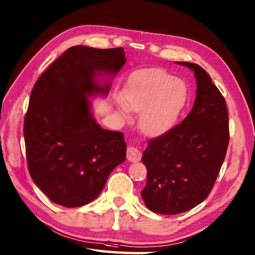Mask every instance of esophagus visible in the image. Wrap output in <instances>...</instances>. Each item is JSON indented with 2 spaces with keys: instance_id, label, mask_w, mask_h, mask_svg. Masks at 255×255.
<instances>
[{
  "instance_id": "34e87169",
  "label": "esophagus",
  "mask_w": 255,
  "mask_h": 255,
  "mask_svg": "<svg viewBox=\"0 0 255 255\" xmlns=\"http://www.w3.org/2000/svg\"><path fill=\"white\" fill-rule=\"evenodd\" d=\"M127 158L131 162H136V161H139L141 159V152L137 148L128 147L127 151Z\"/></svg>"
}]
</instances>
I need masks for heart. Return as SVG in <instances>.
Listing matches in <instances>:
<instances>
[{
    "mask_svg": "<svg viewBox=\"0 0 255 255\" xmlns=\"http://www.w3.org/2000/svg\"><path fill=\"white\" fill-rule=\"evenodd\" d=\"M187 99V88L182 80L163 69H148L131 77L123 92L124 106L120 113L128 118V110L139 114V128L147 135L162 133L175 122Z\"/></svg>",
    "mask_w": 255,
    "mask_h": 255,
    "instance_id": "obj_1",
    "label": "heart"
}]
</instances>
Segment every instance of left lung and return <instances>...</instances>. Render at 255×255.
<instances>
[{"instance_id": "8db88e82", "label": "left lung", "mask_w": 255, "mask_h": 255, "mask_svg": "<svg viewBox=\"0 0 255 255\" xmlns=\"http://www.w3.org/2000/svg\"><path fill=\"white\" fill-rule=\"evenodd\" d=\"M177 64L195 71L194 107L182 122L149 140L141 158L147 167L142 199L152 212L165 215L186 212L206 199L224 162L229 142L224 96L199 65Z\"/></svg>"}]
</instances>
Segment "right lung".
Wrapping results in <instances>:
<instances>
[{"mask_svg": "<svg viewBox=\"0 0 255 255\" xmlns=\"http://www.w3.org/2000/svg\"><path fill=\"white\" fill-rule=\"evenodd\" d=\"M126 61L122 47L72 46L35 82L23 122L27 163L31 178L54 203H90L126 160L123 134L102 128L88 101L110 90L96 82V73L116 74Z\"/></svg>", "mask_w": 255, "mask_h": 255, "instance_id": "obj_1", "label": "right lung"}]
</instances>
